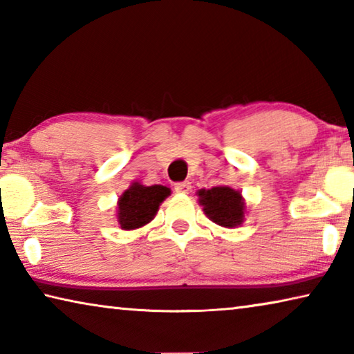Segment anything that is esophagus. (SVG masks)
Returning <instances> with one entry per match:
<instances>
[{
    "instance_id": "esophagus-1",
    "label": "esophagus",
    "mask_w": 354,
    "mask_h": 354,
    "mask_svg": "<svg viewBox=\"0 0 354 354\" xmlns=\"http://www.w3.org/2000/svg\"><path fill=\"white\" fill-rule=\"evenodd\" d=\"M190 189H192V185L189 181H183V183L175 184V190L178 192V194H189Z\"/></svg>"
}]
</instances>
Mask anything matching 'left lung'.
<instances>
[{
    "mask_svg": "<svg viewBox=\"0 0 354 354\" xmlns=\"http://www.w3.org/2000/svg\"><path fill=\"white\" fill-rule=\"evenodd\" d=\"M203 211L214 223L225 227H236L243 223L245 201L242 194L227 185L198 190Z\"/></svg>",
    "mask_w": 354,
    "mask_h": 354,
    "instance_id": "obj_1",
    "label": "left lung"
}]
</instances>
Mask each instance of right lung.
<instances>
[{"instance_id": "right-lung-1", "label": "right lung", "mask_w": 354, "mask_h": 354, "mask_svg": "<svg viewBox=\"0 0 354 354\" xmlns=\"http://www.w3.org/2000/svg\"><path fill=\"white\" fill-rule=\"evenodd\" d=\"M170 195L165 185H143L133 183L118 198L117 218L122 230H136L149 223L158 214L160 203Z\"/></svg>"}]
</instances>
